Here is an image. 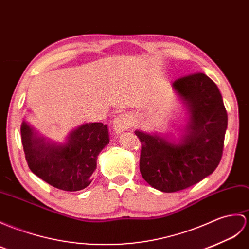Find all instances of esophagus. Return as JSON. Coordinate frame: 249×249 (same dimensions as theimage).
Segmentation results:
<instances>
[{
  "mask_svg": "<svg viewBox=\"0 0 249 249\" xmlns=\"http://www.w3.org/2000/svg\"><path fill=\"white\" fill-rule=\"evenodd\" d=\"M131 127V120L126 114H120L118 117H115L112 122V129L115 135H120L121 132H123L127 129H129Z\"/></svg>",
  "mask_w": 249,
  "mask_h": 249,
  "instance_id": "1",
  "label": "esophagus"
}]
</instances>
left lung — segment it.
<instances>
[{
    "label": "left lung",
    "instance_id": "8db88e82",
    "mask_svg": "<svg viewBox=\"0 0 249 249\" xmlns=\"http://www.w3.org/2000/svg\"><path fill=\"white\" fill-rule=\"evenodd\" d=\"M173 88L190 111L187 134L180 144L136 130L140 139V172L155 189L172 193L212 174L222 159L227 111L217 86L204 73L176 79Z\"/></svg>",
    "mask_w": 249,
    "mask_h": 249
}]
</instances>
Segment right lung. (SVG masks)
<instances>
[{
	"instance_id": "obj_1",
	"label": "right lung",
	"mask_w": 249,
	"mask_h": 249,
	"mask_svg": "<svg viewBox=\"0 0 249 249\" xmlns=\"http://www.w3.org/2000/svg\"><path fill=\"white\" fill-rule=\"evenodd\" d=\"M23 149L28 167L35 175L62 191H79L92 181L97 155L109 143L107 125L79 126L62 145L39 138L25 122L21 126Z\"/></svg>"
}]
</instances>
